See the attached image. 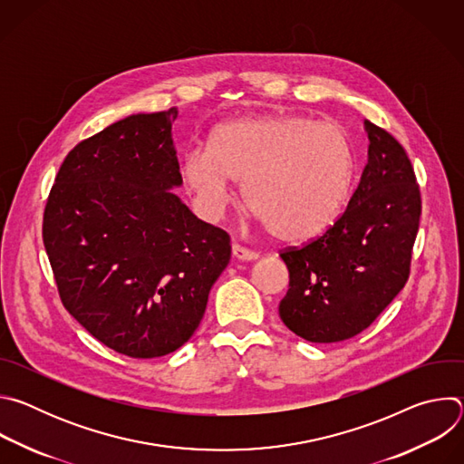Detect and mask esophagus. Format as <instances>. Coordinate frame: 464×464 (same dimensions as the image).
Wrapping results in <instances>:
<instances>
[{
	"instance_id": "esophagus-1",
	"label": "esophagus",
	"mask_w": 464,
	"mask_h": 464,
	"mask_svg": "<svg viewBox=\"0 0 464 464\" xmlns=\"http://www.w3.org/2000/svg\"><path fill=\"white\" fill-rule=\"evenodd\" d=\"M233 256L237 260H256L258 258V253L256 251H251L247 247H242L240 244H233Z\"/></svg>"
}]
</instances>
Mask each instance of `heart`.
I'll return each instance as SVG.
<instances>
[{
  "label": "heart",
  "instance_id": "heart-1",
  "mask_svg": "<svg viewBox=\"0 0 464 464\" xmlns=\"http://www.w3.org/2000/svg\"><path fill=\"white\" fill-rule=\"evenodd\" d=\"M187 190L218 218L233 181L256 220L285 242H306L334 226L354 179L345 131L308 117H246L218 124L208 149H188L179 163Z\"/></svg>",
  "mask_w": 464,
  "mask_h": 464
}]
</instances>
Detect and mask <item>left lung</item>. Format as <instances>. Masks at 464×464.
Returning <instances> with one entry per match:
<instances>
[{
	"label": "left lung",
	"mask_w": 464,
	"mask_h": 464,
	"mask_svg": "<svg viewBox=\"0 0 464 464\" xmlns=\"http://www.w3.org/2000/svg\"><path fill=\"white\" fill-rule=\"evenodd\" d=\"M367 165L334 226L281 253L290 286L283 323L312 343H336L365 330L408 277L420 220V190L404 147L363 121Z\"/></svg>",
	"instance_id": "left-lung-1"
}]
</instances>
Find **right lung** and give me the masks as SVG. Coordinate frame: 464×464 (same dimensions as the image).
Wrapping results in <instances>:
<instances>
[{"mask_svg": "<svg viewBox=\"0 0 464 464\" xmlns=\"http://www.w3.org/2000/svg\"><path fill=\"white\" fill-rule=\"evenodd\" d=\"M178 110L121 119L65 156L44 213L60 299L130 358L179 349L231 258L229 235L192 215L172 141Z\"/></svg>", "mask_w": 464, "mask_h": 464, "instance_id": "1", "label": "right lung"}]
</instances>
